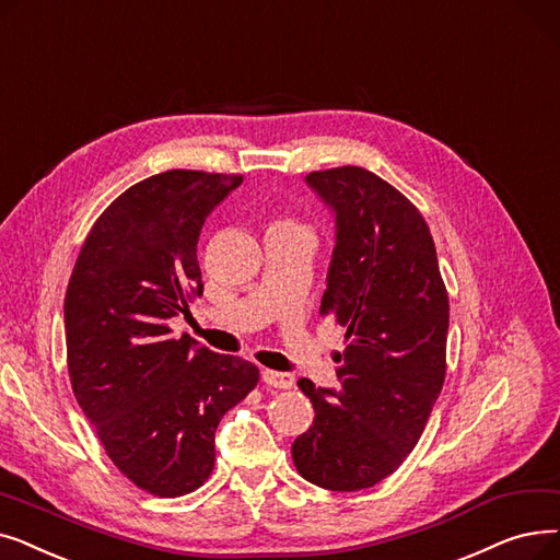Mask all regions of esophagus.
<instances>
[{
	"instance_id": "esophagus-1",
	"label": "esophagus",
	"mask_w": 560,
	"mask_h": 560,
	"mask_svg": "<svg viewBox=\"0 0 560 560\" xmlns=\"http://www.w3.org/2000/svg\"><path fill=\"white\" fill-rule=\"evenodd\" d=\"M261 381L273 387V389H289L294 387V376L291 374H284V371H273V369H266L261 371Z\"/></svg>"
}]
</instances>
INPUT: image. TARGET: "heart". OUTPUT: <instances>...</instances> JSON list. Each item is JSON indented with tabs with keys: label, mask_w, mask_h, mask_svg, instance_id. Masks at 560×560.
Instances as JSON below:
<instances>
[{
	"label": "heart",
	"mask_w": 560,
	"mask_h": 560,
	"mask_svg": "<svg viewBox=\"0 0 560 560\" xmlns=\"http://www.w3.org/2000/svg\"><path fill=\"white\" fill-rule=\"evenodd\" d=\"M280 225H294V223H289V221H282V223H280Z\"/></svg>",
	"instance_id": "b5f03b06"
}]
</instances>
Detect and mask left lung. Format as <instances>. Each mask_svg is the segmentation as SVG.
<instances>
[{
	"label": "left lung",
	"instance_id": "obj_1",
	"mask_svg": "<svg viewBox=\"0 0 560 560\" xmlns=\"http://www.w3.org/2000/svg\"><path fill=\"white\" fill-rule=\"evenodd\" d=\"M305 182L335 214L322 314L349 343L337 392L299 381L314 421L291 458L305 481L355 492L396 471L423 433L446 374L448 296L431 230L401 191L360 166Z\"/></svg>",
	"mask_w": 560,
	"mask_h": 560
}]
</instances>
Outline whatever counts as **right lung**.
Here are the masks:
<instances>
[{"instance_id":"right-lung-1","label":"right lung","mask_w":560,"mask_h":560,"mask_svg":"<svg viewBox=\"0 0 560 560\" xmlns=\"http://www.w3.org/2000/svg\"><path fill=\"white\" fill-rule=\"evenodd\" d=\"M242 175L166 171L129 186L91 228L63 316L77 404L112 463L156 497L198 490L214 469L223 415L259 369L175 337L202 294L198 236Z\"/></svg>"}]
</instances>
